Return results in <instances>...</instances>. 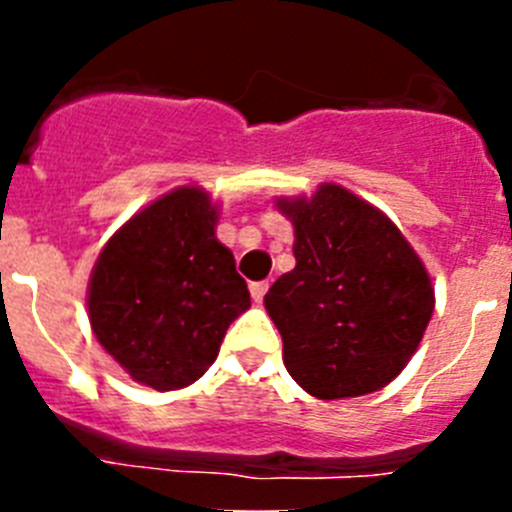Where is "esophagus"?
Wrapping results in <instances>:
<instances>
[{
    "mask_svg": "<svg viewBox=\"0 0 512 512\" xmlns=\"http://www.w3.org/2000/svg\"><path fill=\"white\" fill-rule=\"evenodd\" d=\"M266 289H269V282H253V284H251V297H253V302H261V300H264Z\"/></svg>",
    "mask_w": 512,
    "mask_h": 512,
    "instance_id": "1",
    "label": "esophagus"
}]
</instances>
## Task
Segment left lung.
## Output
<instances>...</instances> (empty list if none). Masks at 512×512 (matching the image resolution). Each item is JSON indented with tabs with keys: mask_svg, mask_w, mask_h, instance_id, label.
Instances as JSON below:
<instances>
[{
	"mask_svg": "<svg viewBox=\"0 0 512 512\" xmlns=\"http://www.w3.org/2000/svg\"><path fill=\"white\" fill-rule=\"evenodd\" d=\"M277 207L295 225L297 266L271 284L264 305L287 372L318 400L382 390L433 315L423 261L390 217L338 184Z\"/></svg>",
	"mask_w": 512,
	"mask_h": 512,
	"instance_id": "left-lung-1",
	"label": "left lung"
}]
</instances>
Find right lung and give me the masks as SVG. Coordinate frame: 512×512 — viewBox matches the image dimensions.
Masks as SVG:
<instances>
[{
  "mask_svg": "<svg viewBox=\"0 0 512 512\" xmlns=\"http://www.w3.org/2000/svg\"><path fill=\"white\" fill-rule=\"evenodd\" d=\"M215 225L210 194L179 187L135 212L92 269L94 336L135 382L158 392L197 382L228 325L251 307L246 279Z\"/></svg>",
  "mask_w": 512,
  "mask_h": 512,
  "instance_id": "1",
  "label": "right lung"
}]
</instances>
